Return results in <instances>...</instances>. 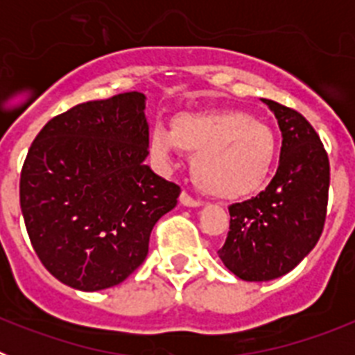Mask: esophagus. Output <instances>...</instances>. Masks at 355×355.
<instances>
[{
  "instance_id": "34e87169",
  "label": "esophagus",
  "mask_w": 355,
  "mask_h": 355,
  "mask_svg": "<svg viewBox=\"0 0 355 355\" xmlns=\"http://www.w3.org/2000/svg\"><path fill=\"white\" fill-rule=\"evenodd\" d=\"M180 200H181V205L190 206V208H197V206L202 205V200H200V199H196V197H192V196H190V193H188V192H181Z\"/></svg>"
}]
</instances>
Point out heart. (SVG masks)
Masks as SVG:
<instances>
[{"mask_svg": "<svg viewBox=\"0 0 355 355\" xmlns=\"http://www.w3.org/2000/svg\"><path fill=\"white\" fill-rule=\"evenodd\" d=\"M149 146L159 162H171L178 149L193 155V181L222 199L258 192L277 158L274 130L241 110L178 115L171 133L153 128Z\"/></svg>", "mask_w": 355, "mask_h": 355, "instance_id": "1", "label": "heart"}]
</instances>
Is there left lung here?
Listing matches in <instances>:
<instances>
[{
  "mask_svg": "<svg viewBox=\"0 0 355 355\" xmlns=\"http://www.w3.org/2000/svg\"><path fill=\"white\" fill-rule=\"evenodd\" d=\"M283 133L275 175L259 196L229 206V233L218 250L243 281H270L299 265L322 236L331 167L315 128L297 110L263 99Z\"/></svg>",
  "mask_w": 355,
  "mask_h": 355,
  "instance_id": "1",
  "label": "left lung"
}]
</instances>
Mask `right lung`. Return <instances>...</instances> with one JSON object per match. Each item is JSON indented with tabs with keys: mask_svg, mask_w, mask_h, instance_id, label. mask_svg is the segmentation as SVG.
<instances>
[{
	"mask_svg": "<svg viewBox=\"0 0 355 355\" xmlns=\"http://www.w3.org/2000/svg\"><path fill=\"white\" fill-rule=\"evenodd\" d=\"M146 96L124 92L56 115L21 171L19 199L31 247L51 275L97 291L130 277L149 252L156 222L181 188L144 165Z\"/></svg>",
	"mask_w": 355,
	"mask_h": 355,
	"instance_id": "right-lung-1",
	"label": "right lung"
}]
</instances>
